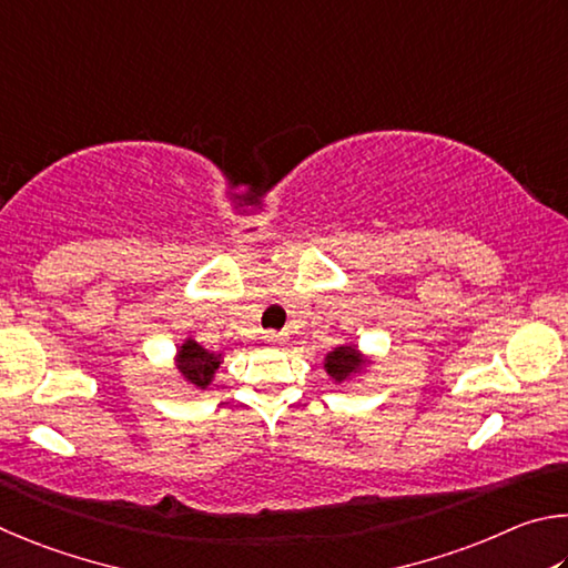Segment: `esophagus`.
<instances>
[{"mask_svg":"<svg viewBox=\"0 0 568 568\" xmlns=\"http://www.w3.org/2000/svg\"><path fill=\"white\" fill-rule=\"evenodd\" d=\"M264 344H268V346H284L286 344V339H290V336H286L284 332H266L264 336Z\"/></svg>","mask_w":568,"mask_h":568,"instance_id":"obj_1","label":"esophagus"}]
</instances>
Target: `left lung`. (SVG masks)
<instances>
[{"mask_svg":"<svg viewBox=\"0 0 568 568\" xmlns=\"http://www.w3.org/2000/svg\"><path fill=\"white\" fill-rule=\"evenodd\" d=\"M324 372L334 384H354L372 369V356L359 349V344L344 342L324 354Z\"/></svg>","mask_w":568,"mask_h":568,"instance_id":"obj_1","label":"left lung"}]
</instances>
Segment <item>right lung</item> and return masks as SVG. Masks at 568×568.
Instances as JSON below:
<instances>
[{
	"instance_id": "obj_1",
	"label": "right lung",
	"mask_w": 568,
	"mask_h": 568,
	"mask_svg": "<svg viewBox=\"0 0 568 568\" xmlns=\"http://www.w3.org/2000/svg\"><path fill=\"white\" fill-rule=\"evenodd\" d=\"M224 362L222 352H209L192 336L179 342L174 352V372L194 392H206L212 386L219 366Z\"/></svg>"
}]
</instances>
